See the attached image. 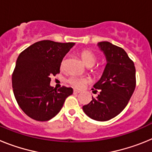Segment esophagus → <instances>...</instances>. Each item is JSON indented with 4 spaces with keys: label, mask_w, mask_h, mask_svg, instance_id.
Listing matches in <instances>:
<instances>
[{
    "label": "esophagus",
    "mask_w": 152,
    "mask_h": 152,
    "mask_svg": "<svg viewBox=\"0 0 152 152\" xmlns=\"http://www.w3.org/2000/svg\"><path fill=\"white\" fill-rule=\"evenodd\" d=\"M73 92H74V94H79V93H80V91H77V90H76V89H75V90H74Z\"/></svg>",
    "instance_id": "34e87169"
}]
</instances>
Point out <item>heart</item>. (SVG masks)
<instances>
[{
    "label": "heart",
    "mask_w": 152,
    "mask_h": 152,
    "mask_svg": "<svg viewBox=\"0 0 152 152\" xmlns=\"http://www.w3.org/2000/svg\"><path fill=\"white\" fill-rule=\"evenodd\" d=\"M80 57L82 58L84 64L88 67H92L95 64L96 61V57L91 51L84 50L80 53ZM65 60L63 59L61 62V68L62 69L64 66ZM68 82L74 88H83L85 84L88 82V80L84 77H77L75 75H72L68 79Z\"/></svg>",
    "instance_id": "b5f03b06"
}]
</instances>
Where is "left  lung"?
Here are the masks:
<instances>
[{"mask_svg": "<svg viewBox=\"0 0 152 152\" xmlns=\"http://www.w3.org/2000/svg\"><path fill=\"white\" fill-rule=\"evenodd\" d=\"M107 64L101 77L94 85L100 90L96 98L83 107L87 116L107 121L119 115L128 104L135 88V68L125 50L109 42L97 43Z\"/></svg>", "mask_w": 152, "mask_h": 152, "instance_id": "8db88e82", "label": "left lung"}]
</instances>
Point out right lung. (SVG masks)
Returning <instances> with one entry per match:
<instances>
[{"label": "right lung", "instance_id": "right-lung-1", "mask_svg": "<svg viewBox=\"0 0 152 152\" xmlns=\"http://www.w3.org/2000/svg\"><path fill=\"white\" fill-rule=\"evenodd\" d=\"M75 44L42 40L19 55L12 75V87L18 105L32 119H51L73 94L72 88L63 86L57 90L52 87L50 77L59 73L63 58Z\"/></svg>", "mask_w": 152, "mask_h": 152}]
</instances>
